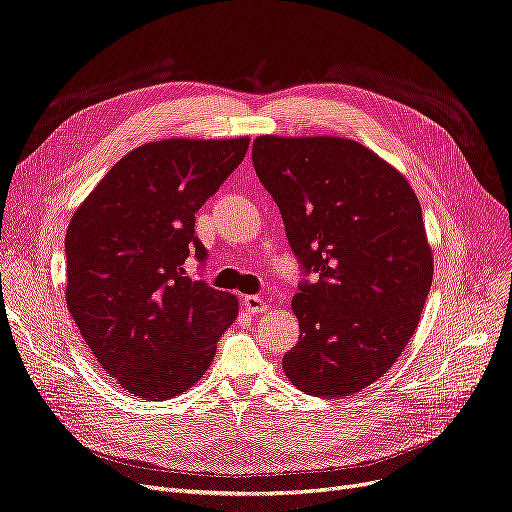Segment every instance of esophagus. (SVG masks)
I'll list each match as a JSON object with an SVG mask.
<instances>
[{
	"label": "esophagus",
	"instance_id": "34e87169",
	"mask_svg": "<svg viewBox=\"0 0 512 512\" xmlns=\"http://www.w3.org/2000/svg\"><path fill=\"white\" fill-rule=\"evenodd\" d=\"M242 305H244V309L249 311V314H263V311L268 309V305H265V301H263L261 297H257V295L244 297V299H242Z\"/></svg>",
	"mask_w": 512,
	"mask_h": 512
}]
</instances>
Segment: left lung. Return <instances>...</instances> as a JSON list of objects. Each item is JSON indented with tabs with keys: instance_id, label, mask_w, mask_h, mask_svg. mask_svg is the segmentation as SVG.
Here are the masks:
<instances>
[{
	"instance_id": "1",
	"label": "left lung",
	"mask_w": 512,
	"mask_h": 512,
	"mask_svg": "<svg viewBox=\"0 0 512 512\" xmlns=\"http://www.w3.org/2000/svg\"><path fill=\"white\" fill-rule=\"evenodd\" d=\"M259 182L276 201L305 276L293 311L299 341L282 368L316 397H345L379 381L418 326L433 255L406 177L345 138L253 142Z\"/></svg>"
}]
</instances>
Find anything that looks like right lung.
Segmentation results:
<instances>
[{"label": "right lung", "mask_w": 512, "mask_h": 512, "mask_svg": "<svg viewBox=\"0 0 512 512\" xmlns=\"http://www.w3.org/2000/svg\"><path fill=\"white\" fill-rule=\"evenodd\" d=\"M247 148L249 138L138 146L71 219L66 307L100 366L127 393L161 402L190 389L238 316V299L186 276V259H207L194 213Z\"/></svg>", "instance_id": "add662e5"}]
</instances>
